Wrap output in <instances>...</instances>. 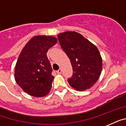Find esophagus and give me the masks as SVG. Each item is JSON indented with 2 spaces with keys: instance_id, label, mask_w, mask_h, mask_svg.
Masks as SVG:
<instances>
[{
  "instance_id": "1",
  "label": "esophagus",
  "mask_w": 126,
  "mask_h": 126,
  "mask_svg": "<svg viewBox=\"0 0 126 126\" xmlns=\"http://www.w3.org/2000/svg\"><path fill=\"white\" fill-rule=\"evenodd\" d=\"M61 72H62V70H61V69H59L58 71H57V73H58V74H61Z\"/></svg>"
}]
</instances>
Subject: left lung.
I'll list each match as a JSON object with an SVG mask.
<instances>
[{"label": "left lung", "mask_w": 126, "mask_h": 126, "mask_svg": "<svg viewBox=\"0 0 126 126\" xmlns=\"http://www.w3.org/2000/svg\"><path fill=\"white\" fill-rule=\"evenodd\" d=\"M61 48L69 58L73 75L68 79L75 90L84 91L94 86L101 76L102 60L95 45L75 31L58 35Z\"/></svg>", "instance_id": "1"}]
</instances>
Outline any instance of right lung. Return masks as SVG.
Instances as JSON below:
<instances>
[{
  "instance_id": "1",
  "label": "right lung",
  "mask_w": 126,
  "mask_h": 126,
  "mask_svg": "<svg viewBox=\"0 0 126 126\" xmlns=\"http://www.w3.org/2000/svg\"><path fill=\"white\" fill-rule=\"evenodd\" d=\"M57 42L52 36H35L26 43L19 55L15 67V79L30 95L44 97L51 89L54 78L47 52Z\"/></svg>"
}]
</instances>
